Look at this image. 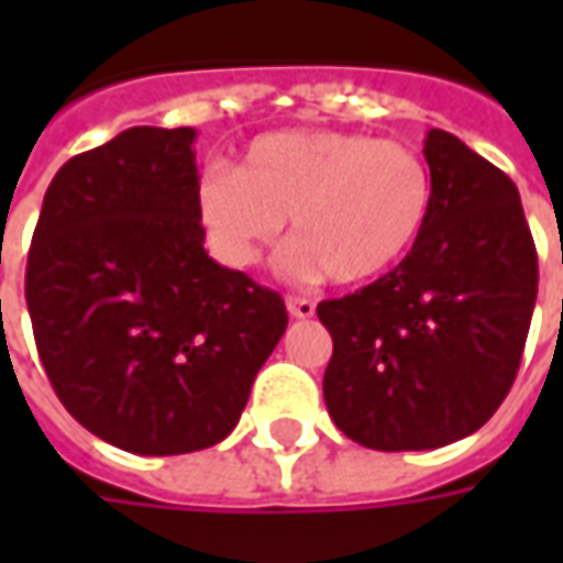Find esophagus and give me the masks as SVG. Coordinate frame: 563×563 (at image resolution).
Returning a JSON list of instances; mask_svg holds the SVG:
<instances>
[{"mask_svg": "<svg viewBox=\"0 0 563 563\" xmlns=\"http://www.w3.org/2000/svg\"><path fill=\"white\" fill-rule=\"evenodd\" d=\"M286 310H289V317L295 319H310L317 313V305H313L310 298H286Z\"/></svg>", "mask_w": 563, "mask_h": 563, "instance_id": "obj_1", "label": "esophagus"}]
</instances>
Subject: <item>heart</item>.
Instances as JSON below:
<instances>
[{
    "label": "heart",
    "mask_w": 563,
    "mask_h": 563,
    "mask_svg": "<svg viewBox=\"0 0 563 563\" xmlns=\"http://www.w3.org/2000/svg\"><path fill=\"white\" fill-rule=\"evenodd\" d=\"M431 196V172L404 141L277 129L250 141L234 172L201 174L196 210L210 246L234 268L253 265L289 217L295 274L367 283L410 256Z\"/></svg>",
    "instance_id": "b5f03b06"
}]
</instances>
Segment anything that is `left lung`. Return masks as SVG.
<instances>
[{
    "instance_id": "8db88e82",
    "label": "left lung",
    "mask_w": 563,
    "mask_h": 563,
    "mask_svg": "<svg viewBox=\"0 0 563 563\" xmlns=\"http://www.w3.org/2000/svg\"><path fill=\"white\" fill-rule=\"evenodd\" d=\"M424 159L434 196L410 256L317 307L334 341L322 379L329 416L379 452L479 431L516 379L537 301L516 184L443 129L424 135Z\"/></svg>"
}]
</instances>
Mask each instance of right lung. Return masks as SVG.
<instances>
[{
    "mask_svg": "<svg viewBox=\"0 0 563 563\" xmlns=\"http://www.w3.org/2000/svg\"><path fill=\"white\" fill-rule=\"evenodd\" d=\"M189 126H135L56 172L26 262L35 346L66 410L135 455L232 434L286 331L277 292L213 262Z\"/></svg>",
    "mask_w": 563,
    "mask_h": 563,
    "instance_id": "1",
    "label": "right lung"
}]
</instances>
